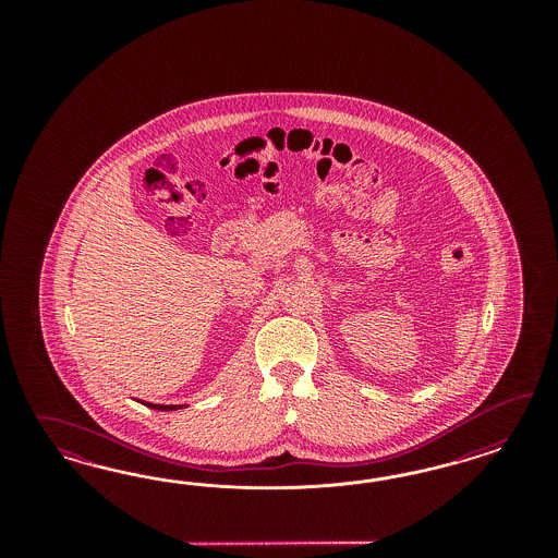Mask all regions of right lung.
<instances>
[{
  "label": "right lung",
  "mask_w": 558,
  "mask_h": 558,
  "mask_svg": "<svg viewBox=\"0 0 558 558\" xmlns=\"http://www.w3.org/2000/svg\"><path fill=\"white\" fill-rule=\"evenodd\" d=\"M147 407H151V409H159V411H173V409H178V405H153V403H145Z\"/></svg>",
  "instance_id": "add662e5"
}]
</instances>
